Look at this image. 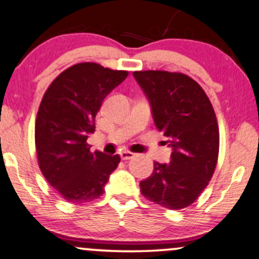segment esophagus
Instances as JSON below:
<instances>
[{
    "instance_id": "34e87169",
    "label": "esophagus",
    "mask_w": 259,
    "mask_h": 259,
    "mask_svg": "<svg viewBox=\"0 0 259 259\" xmlns=\"http://www.w3.org/2000/svg\"><path fill=\"white\" fill-rule=\"evenodd\" d=\"M134 156H135V154H134L133 152H130V151H123V152H120V157L123 160L132 159Z\"/></svg>"
}]
</instances>
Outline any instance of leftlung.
Returning <instances> with one entry per match:
<instances>
[{
    "label": "left lung",
    "mask_w": 259,
    "mask_h": 259,
    "mask_svg": "<svg viewBox=\"0 0 259 259\" xmlns=\"http://www.w3.org/2000/svg\"><path fill=\"white\" fill-rule=\"evenodd\" d=\"M151 106L157 129L171 147L170 162H154L140 183L142 195L178 210L197 200L212 179L218 160L219 129L206 92L194 79L164 70L134 72Z\"/></svg>",
    "instance_id": "left-lung-1"
}]
</instances>
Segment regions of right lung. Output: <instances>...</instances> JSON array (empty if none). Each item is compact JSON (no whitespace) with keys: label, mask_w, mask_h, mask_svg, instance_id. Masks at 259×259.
<instances>
[{"label":"right lung","mask_w":259,"mask_h":259,"mask_svg":"<svg viewBox=\"0 0 259 259\" xmlns=\"http://www.w3.org/2000/svg\"><path fill=\"white\" fill-rule=\"evenodd\" d=\"M127 74L97 63H79L59 74L45 92L35 124L38 167L68 202L99 198L119 164V154L91 152L86 140L95 133L103 100Z\"/></svg>","instance_id":"right-lung-1"}]
</instances>
